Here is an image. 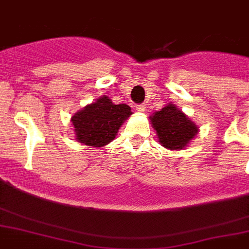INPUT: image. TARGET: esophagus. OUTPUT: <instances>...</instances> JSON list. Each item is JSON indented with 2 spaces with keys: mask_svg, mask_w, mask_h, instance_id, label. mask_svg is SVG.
Segmentation results:
<instances>
[{
  "mask_svg": "<svg viewBox=\"0 0 249 249\" xmlns=\"http://www.w3.org/2000/svg\"><path fill=\"white\" fill-rule=\"evenodd\" d=\"M136 110H138L139 113H144L145 105L144 104H138V105H136Z\"/></svg>",
  "mask_w": 249,
  "mask_h": 249,
  "instance_id": "esophagus-1",
  "label": "esophagus"
}]
</instances>
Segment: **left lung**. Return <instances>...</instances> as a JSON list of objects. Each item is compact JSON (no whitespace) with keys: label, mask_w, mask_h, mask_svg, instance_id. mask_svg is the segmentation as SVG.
<instances>
[{"label":"left lung","mask_w":249,"mask_h":249,"mask_svg":"<svg viewBox=\"0 0 249 249\" xmlns=\"http://www.w3.org/2000/svg\"><path fill=\"white\" fill-rule=\"evenodd\" d=\"M161 145L170 150L182 149L197 134V127L175 105H166L150 118Z\"/></svg>","instance_id":"obj_1"}]
</instances>
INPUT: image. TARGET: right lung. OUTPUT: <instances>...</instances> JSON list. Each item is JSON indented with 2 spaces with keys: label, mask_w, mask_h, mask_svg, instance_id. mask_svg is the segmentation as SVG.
<instances>
[{
  "label": "right lung",
  "mask_w": 249,
  "mask_h": 249,
  "mask_svg": "<svg viewBox=\"0 0 249 249\" xmlns=\"http://www.w3.org/2000/svg\"><path fill=\"white\" fill-rule=\"evenodd\" d=\"M131 114L129 105H115L104 95L71 118L77 140L88 146H104L114 140L119 127Z\"/></svg>",
  "instance_id": "add662e5"
}]
</instances>
